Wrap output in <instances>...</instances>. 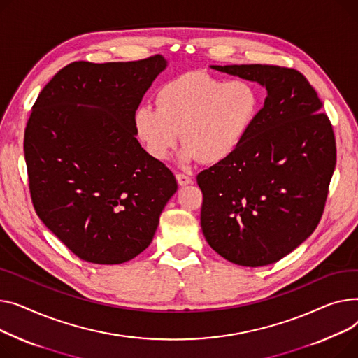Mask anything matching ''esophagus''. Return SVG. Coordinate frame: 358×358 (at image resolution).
Returning a JSON list of instances; mask_svg holds the SVG:
<instances>
[{"instance_id": "34e87169", "label": "esophagus", "mask_w": 358, "mask_h": 358, "mask_svg": "<svg viewBox=\"0 0 358 358\" xmlns=\"http://www.w3.org/2000/svg\"><path fill=\"white\" fill-rule=\"evenodd\" d=\"M176 180H178V183H179L180 186H186V185H189V183H192L191 176H187V175H185V173H176Z\"/></svg>"}]
</instances>
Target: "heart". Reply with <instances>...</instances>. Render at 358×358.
<instances>
[{"instance_id":"obj_1","label":"heart","mask_w":358,"mask_h":358,"mask_svg":"<svg viewBox=\"0 0 358 358\" xmlns=\"http://www.w3.org/2000/svg\"><path fill=\"white\" fill-rule=\"evenodd\" d=\"M259 110V91L248 80L227 82L189 72L163 83L156 94V108H137L134 127L145 150L157 160L169 157L182 140L185 160L217 164L238 149Z\"/></svg>"}]
</instances>
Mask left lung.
<instances>
[{
	"mask_svg": "<svg viewBox=\"0 0 358 358\" xmlns=\"http://www.w3.org/2000/svg\"><path fill=\"white\" fill-rule=\"evenodd\" d=\"M266 87L250 133L228 159L202 171V233L231 263H276L321 221L337 162L322 102L296 69L276 65L211 66Z\"/></svg>",
	"mask_w": 358,
	"mask_h": 358,
	"instance_id": "8db88e82",
	"label": "left lung"
}]
</instances>
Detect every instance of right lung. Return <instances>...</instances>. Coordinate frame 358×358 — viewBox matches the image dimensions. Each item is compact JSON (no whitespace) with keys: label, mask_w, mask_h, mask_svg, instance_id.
Returning <instances> with one entry per match:
<instances>
[{"label":"right lung","mask_w":358,"mask_h":358,"mask_svg":"<svg viewBox=\"0 0 358 358\" xmlns=\"http://www.w3.org/2000/svg\"><path fill=\"white\" fill-rule=\"evenodd\" d=\"M163 56L73 62L38 94L24 131L36 214L79 259L120 264L150 245L178 189L136 138L134 114Z\"/></svg>","instance_id":"obj_1"}]
</instances>
